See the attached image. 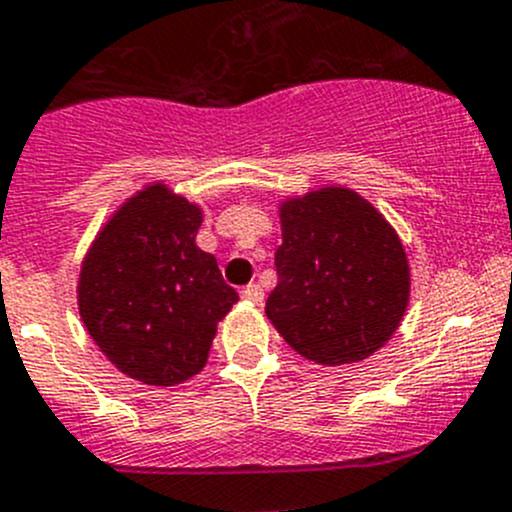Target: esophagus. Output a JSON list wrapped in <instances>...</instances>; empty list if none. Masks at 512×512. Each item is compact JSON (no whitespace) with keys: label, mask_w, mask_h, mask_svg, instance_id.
<instances>
[{"label":"esophagus","mask_w":512,"mask_h":512,"mask_svg":"<svg viewBox=\"0 0 512 512\" xmlns=\"http://www.w3.org/2000/svg\"><path fill=\"white\" fill-rule=\"evenodd\" d=\"M242 297H245L247 302H252V305H260V302L265 300V292H262L260 285H255V282H252V285L242 287Z\"/></svg>","instance_id":"esophagus-1"}]
</instances>
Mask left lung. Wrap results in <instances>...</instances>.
Instances as JSON below:
<instances>
[{"mask_svg":"<svg viewBox=\"0 0 512 512\" xmlns=\"http://www.w3.org/2000/svg\"><path fill=\"white\" fill-rule=\"evenodd\" d=\"M277 287L265 312L287 345L320 365L370 357L393 337L410 300V267L388 220L347 187L280 207Z\"/></svg>","mask_w":512,"mask_h":512,"instance_id":"obj_1","label":"left lung"}]
</instances>
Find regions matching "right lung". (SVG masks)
<instances>
[{
	"mask_svg": "<svg viewBox=\"0 0 512 512\" xmlns=\"http://www.w3.org/2000/svg\"><path fill=\"white\" fill-rule=\"evenodd\" d=\"M200 207L165 185L124 202L79 272V315L117 370L170 388L205 367L217 322L240 297L195 245Z\"/></svg>",
	"mask_w": 512,
	"mask_h": 512,
	"instance_id": "add662e5",
	"label": "right lung"
}]
</instances>
